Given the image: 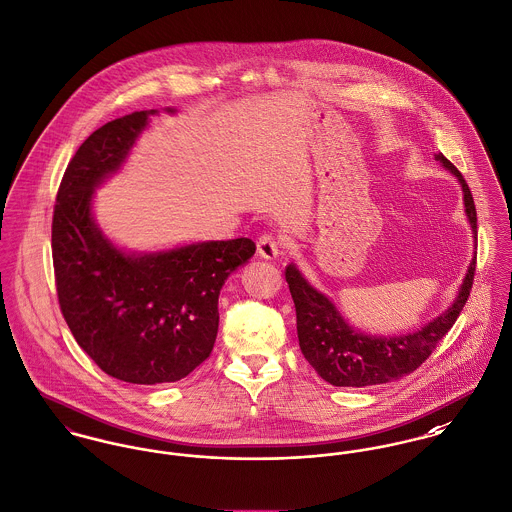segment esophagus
Returning a JSON list of instances; mask_svg holds the SVG:
<instances>
[{
	"instance_id": "34e87169",
	"label": "esophagus",
	"mask_w": 512,
	"mask_h": 512,
	"mask_svg": "<svg viewBox=\"0 0 512 512\" xmlns=\"http://www.w3.org/2000/svg\"><path fill=\"white\" fill-rule=\"evenodd\" d=\"M280 249H282V241L275 234H263L257 241V253L263 259H275V257H278Z\"/></svg>"
}]
</instances>
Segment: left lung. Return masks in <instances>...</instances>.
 <instances>
[{
    "label": "left lung",
    "mask_w": 512,
    "mask_h": 512,
    "mask_svg": "<svg viewBox=\"0 0 512 512\" xmlns=\"http://www.w3.org/2000/svg\"><path fill=\"white\" fill-rule=\"evenodd\" d=\"M436 159L450 169L464 189L466 214L473 234L477 232V212L472 191L464 175L442 154ZM477 236V234H475ZM473 257L452 308L438 315L423 329L399 337H370L353 327L339 315L337 308L315 288H312L294 265H288L284 276L296 308V327L302 354L314 366L315 372L339 388H364L399 380L415 372L436 349L438 341L450 331L458 315L464 310L475 276Z\"/></svg>",
    "instance_id": "8db88e82"
}]
</instances>
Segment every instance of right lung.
Returning <instances> with one entry per match:
<instances>
[{
    "label": "right lung",
    "instance_id": "right-lung-1",
    "mask_svg": "<svg viewBox=\"0 0 512 512\" xmlns=\"http://www.w3.org/2000/svg\"><path fill=\"white\" fill-rule=\"evenodd\" d=\"M154 113L115 118L79 146L52 216L58 304L74 339L105 374L144 386L177 382L210 356L222 284L255 253L251 239L237 237L126 255L99 232L93 187L117 171Z\"/></svg>",
    "mask_w": 512,
    "mask_h": 512
}]
</instances>
